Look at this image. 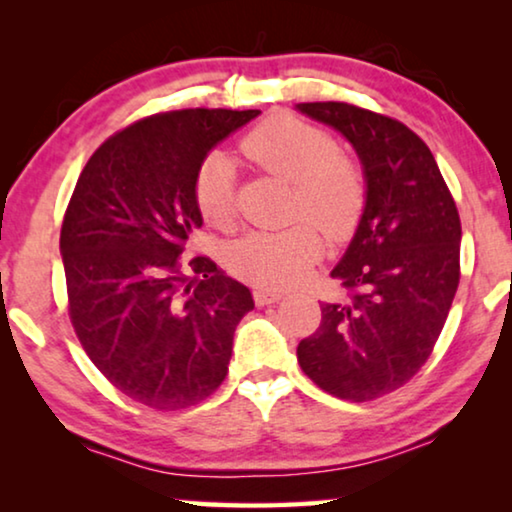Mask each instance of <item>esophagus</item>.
Returning a JSON list of instances; mask_svg holds the SVG:
<instances>
[{
	"mask_svg": "<svg viewBox=\"0 0 512 512\" xmlns=\"http://www.w3.org/2000/svg\"><path fill=\"white\" fill-rule=\"evenodd\" d=\"M254 300H256V305H261V307L272 305V303H277V300H282V293L275 291V289H256Z\"/></svg>",
	"mask_w": 512,
	"mask_h": 512,
	"instance_id": "obj_1",
	"label": "esophagus"
}]
</instances>
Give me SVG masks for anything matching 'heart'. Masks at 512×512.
Masks as SVG:
<instances>
[{
  "mask_svg": "<svg viewBox=\"0 0 512 512\" xmlns=\"http://www.w3.org/2000/svg\"><path fill=\"white\" fill-rule=\"evenodd\" d=\"M242 156L270 177L291 184V219L282 230H256L228 251L237 277L256 286L284 289L296 284L321 254V233L345 240L359 226L368 200L363 165L338 149L321 125L277 114L265 118L240 139ZM193 200L202 219L219 230L235 223V170L226 153L202 160L193 179Z\"/></svg>",
  "mask_w": 512,
  "mask_h": 512,
  "instance_id": "obj_1",
  "label": "heart"
}]
</instances>
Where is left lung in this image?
Wrapping results in <instances>:
<instances>
[{
  "label": "left lung",
  "mask_w": 512,
  "mask_h": 512,
  "mask_svg": "<svg viewBox=\"0 0 512 512\" xmlns=\"http://www.w3.org/2000/svg\"><path fill=\"white\" fill-rule=\"evenodd\" d=\"M359 153L368 200L331 277L347 291L321 305L298 363L319 389L363 403L391 394L429 361L459 286V209L429 146L396 118L347 102H303Z\"/></svg>",
  "instance_id": "left-lung-1"
}]
</instances>
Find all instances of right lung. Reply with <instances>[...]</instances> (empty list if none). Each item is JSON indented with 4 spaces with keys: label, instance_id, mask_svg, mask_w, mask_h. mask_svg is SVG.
I'll use <instances>...</instances> for the list:
<instances>
[{
    "label": "right lung",
    "instance_id": "right-lung-1",
    "mask_svg": "<svg viewBox=\"0 0 512 512\" xmlns=\"http://www.w3.org/2000/svg\"><path fill=\"white\" fill-rule=\"evenodd\" d=\"M261 111L179 109L100 144L60 230L67 310L97 370L132 401L184 410L228 375L247 286L209 256H186L202 216L195 172L214 144Z\"/></svg>",
    "mask_w": 512,
    "mask_h": 512
}]
</instances>
